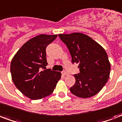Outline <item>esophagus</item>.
<instances>
[{
	"label": "esophagus",
	"instance_id": "34e87169",
	"mask_svg": "<svg viewBox=\"0 0 122 122\" xmlns=\"http://www.w3.org/2000/svg\"><path fill=\"white\" fill-rule=\"evenodd\" d=\"M61 73H62V75H68V73H67L66 71H62V72H61Z\"/></svg>",
	"mask_w": 122,
	"mask_h": 122
}]
</instances>
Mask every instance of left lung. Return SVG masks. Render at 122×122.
Listing matches in <instances>:
<instances>
[{"label":"left lung","mask_w":122,"mask_h":122,"mask_svg":"<svg viewBox=\"0 0 122 122\" xmlns=\"http://www.w3.org/2000/svg\"><path fill=\"white\" fill-rule=\"evenodd\" d=\"M68 49L73 63H78L80 73L74 75L71 92L88 98L97 94L110 77V63L105 50L88 35L81 33L59 34Z\"/></svg>","instance_id":"left-lung-1"}]
</instances>
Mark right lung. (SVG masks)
<instances>
[{"mask_svg": "<svg viewBox=\"0 0 122 122\" xmlns=\"http://www.w3.org/2000/svg\"><path fill=\"white\" fill-rule=\"evenodd\" d=\"M57 35H39L30 39L14 55L10 63L12 80L18 90L31 99H41L53 92L61 73L47 65L46 47Z\"/></svg>", "mask_w": 122, "mask_h": 122, "instance_id": "add662e5", "label": "right lung"}]
</instances>
